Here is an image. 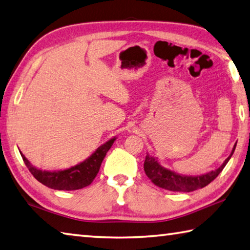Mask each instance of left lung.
Wrapping results in <instances>:
<instances>
[{
  "label": "left lung",
  "mask_w": 250,
  "mask_h": 250,
  "mask_svg": "<svg viewBox=\"0 0 250 250\" xmlns=\"http://www.w3.org/2000/svg\"><path fill=\"white\" fill-rule=\"evenodd\" d=\"M235 148H236V144L234 145L232 152H230L229 157L225 159V161L220 167L214 169V171L201 174V175L197 176L182 175V174L171 171V169L162 167L157 158H154L152 155H149V153H147L144 163L145 173L146 175L149 177V180H151L154 185L161 187L163 189L183 192L194 191L206 187L208 184L212 182L221 172H222V169L227 166V163L229 161L230 157L233 155Z\"/></svg>",
  "instance_id": "8db88e82"
}]
</instances>
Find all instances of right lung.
<instances>
[{
    "mask_svg": "<svg viewBox=\"0 0 250 250\" xmlns=\"http://www.w3.org/2000/svg\"><path fill=\"white\" fill-rule=\"evenodd\" d=\"M116 137H113L107 140L84 161L69 168L62 169V171H42V169L32 166L21 152V154L28 169L36 180L41 184L52 188V189L76 190L90 185L92 181L95 180L99 169H100L103 159H104L106 152L109 151Z\"/></svg>",
    "mask_w": 250,
    "mask_h": 250,
    "instance_id": "1",
    "label": "right lung"
}]
</instances>
